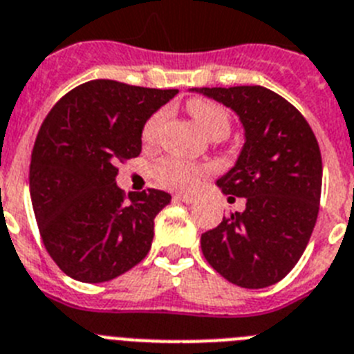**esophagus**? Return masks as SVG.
<instances>
[{"instance_id": "esophagus-1", "label": "esophagus", "mask_w": 354, "mask_h": 354, "mask_svg": "<svg viewBox=\"0 0 354 354\" xmlns=\"http://www.w3.org/2000/svg\"><path fill=\"white\" fill-rule=\"evenodd\" d=\"M176 200L183 201V203H194L198 200V196L196 194H176Z\"/></svg>"}]
</instances>
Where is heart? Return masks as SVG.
<instances>
[{"label": "heart", "mask_w": 354, "mask_h": 354, "mask_svg": "<svg viewBox=\"0 0 354 354\" xmlns=\"http://www.w3.org/2000/svg\"><path fill=\"white\" fill-rule=\"evenodd\" d=\"M189 113L210 138H225L230 131L228 113L221 106L210 102V100H191L189 102ZM167 109H162V111L154 113L153 117L145 122L144 131H142V138H144L145 144H153L158 138L163 124L167 120ZM205 172H207V169L201 167V165L176 158L163 160L154 167L156 180L162 185L171 187V189H189V187L198 183V180L203 176Z\"/></svg>", "instance_id": "obj_1"}]
</instances>
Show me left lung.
<instances>
[{
    "mask_svg": "<svg viewBox=\"0 0 354 354\" xmlns=\"http://www.w3.org/2000/svg\"><path fill=\"white\" fill-rule=\"evenodd\" d=\"M232 109L245 144L216 185L245 198L243 212L201 236V252L219 275L248 290L284 279L304 254L319 216L322 158L310 124L263 86L191 88Z\"/></svg>",
    "mask_w": 354,
    "mask_h": 354,
    "instance_id": "left-lung-1",
    "label": "left lung"
}]
</instances>
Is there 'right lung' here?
Returning a JSON list of instances; mask_svg holds the SVG:
<instances>
[{"label":"right lung","mask_w":354,"mask_h":354,"mask_svg":"<svg viewBox=\"0 0 354 354\" xmlns=\"http://www.w3.org/2000/svg\"><path fill=\"white\" fill-rule=\"evenodd\" d=\"M176 93L97 79L44 118L32 151V207L50 257L71 279L106 283L151 250L154 218L171 194L124 196L117 165L140 154L145 122Z\"/></svg>","instance_id":"add662e5"}]
</instances>
